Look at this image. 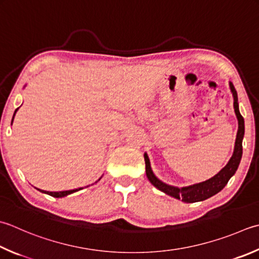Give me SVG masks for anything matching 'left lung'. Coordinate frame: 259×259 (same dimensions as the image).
Masks as SVG:
<instances>
[{"mask_svg": "<svg viewBox=\"0 0 259 259\" xmlns=\"http://www.w3.org/2000/svg\"><path fill=\"white\" fill-rule=\"evenodd\" d=\"M230 89H231L232 95H234V108H235V112L238 119V124H239L238 125V133H237L234 155L231 156L230 160L228 161V164L224 167V168H222L215 176L212 177V179L207 180L205 182H202V183H199V184H194V185L179 189V187L167 185L157 179V177L154 175L153 170L150 168L148 156H147V154H145L147 177H148L150 183L155 187H157L159 191L164 192V193H166L167 195L175 197V199L182 200L183 202H185V203H194V202L209 199V197L217 194L218 192H220L227 185L228 181L230 180V177L236 173L238 166H239V163H240L241 155H242V138H244V134H245V123H244V118H242V115L239 112V108H238L237 92L232 83H230Z\"/></svg>", "mask_w": 259, "mask_h": 259, "instance_id": "left-lung-1", "label": "left lung"}]
</instances>
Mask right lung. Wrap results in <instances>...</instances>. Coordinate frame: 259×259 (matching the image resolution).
Listing matches in <instances>:
<instances>
[{
	"mask_svg": "<svg viewBox=\"0 0 259 259\" xmlns=\"http://www.w3.org/2000/svg\"><path fill=\"white\" fill-rule=\"evenodd\" d=\"M18 109H19V108H18ZM18 109L15 110V112H17ZM15 112H14V114H15ZM14 114H13V118H14ZM12 121H13V119H12ZM78 190H82V189H75V190L62 191V192H47V191H41V190H39V191H40V192H42V193H46V194L52 195V196H54V197H63V196H66V195H68V194H72V193H74V192L78 191Z\"/></svg>",
	"mask_w": 259,
	"mask_h": 259,
	"instance_id": "obj_1",
	"label": "right lung"
}]
</instances>
